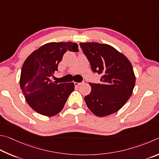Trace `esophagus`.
<instances>
[{
	"mask_svg": "<svg viewBox=\"0 0 159 159\" xmlns=\"http://www.w3.org/2000/svg\"><path fill=\"white\" fill-rule=\"evenodd\" d=\"M83 84V82H75V85L76 86V87H77V86H80Z\"/></svg>",
	"mask_w": 159,
	"mask_h": 159,
	"instance_id": "34e87169",
	"label": "esophagus"
}]
</instances>
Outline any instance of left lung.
<instances>
[{
  "label": "left lung",
  "mask_w": 159,
  "mask_h": 159,
  "mask_svg": "<svg viewBox=\"0 0 159 159\" xmlns=\"http://www.w3.org/2000/svg\"><path fill=\"white\" fill-rule=\"evenodd\" d=\"M93 72L101 74V84L89 83L91 91L84 97L94 115L105 116L117 112L132 95L135 84L133 66L126 56L107 44L80 43Z\"/></svg>",
  "instance_id": "8db88e82"
}]
</instances>
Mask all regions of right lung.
<instances>
[{
    "label": "right lung",
    "mask_w": 159,
    "mask_h": 159,
    "mask_svg": "<svg viewBox=\"0 0 159 159\" xmlns=\"http://www.w3.org/2000/svg\"><path fill=\"white\" fill-rule=\"evenodd\" d=\"M68 50L77 52L78 44L47 43L31 53L22 66L21 89L27 103L40 115L52 116L59 113L75 89L73 82L58 84L51 80Z\"/></svg>",
    "instance_id": "obj_1"
}]
</instances>
